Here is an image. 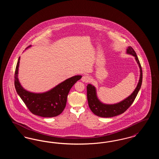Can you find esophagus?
<instances>
[{
    "instance_id": "1",
    "label": "esophagus",
    "mask_w": 159,
    "mask_h": 159,
    "mask_svg": "<svg viewBox=\"0 0 159 159\" xmlns=\"http://www.w3.org/2000/svg\"><path fill=\"white\" fill-rule=\"evenodd\" d=\"M81 80H82V81L83 82L88 83V82L89 81V76H88V75H83V76H82Z\"/></svg>"
}]
</instances>
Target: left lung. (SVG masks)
Here are the masks:
<instances>
[{"label":"left lung","instance_id":"left-lung-1","mask_svg":"<svg viewBox=\"0 0 159 159\" xmlns=\"http://www.w3.org/2000/svg\"><path fill=\"white\" fill-rule=\"evenodd\" d=\"M127 53L135 57L140 68V77L136 89L127 98L125 99L123 101L117 104L112 105L104 104L101 102L97 98L95 88L91 84H88L87 86V98L89 107L92 113L99 117H111L123 113L132 104L141 88L143 82V70L141 64L135 51L131 46H129L127 49Z\"/></svg>","mask_w":159,"mask_h":159}]
</instances>
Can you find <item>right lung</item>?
<instances>
[{
    "label": "right lung",
    "mask_w": 159,
    "mask_h": 159,
    "mask_svg": "<svg viewBox=\"0 0 159 159\" xmlns=\"http://www.w3.org/2000/svg\"><path fill=\"white\" fill-rule=\"evenodd\" d=\"M29 46L27 48L30 47ZM20 57L15 68L14 84L17 93L31 113L43 117H53L60 115L64 110L68 92L81 76L70 77L52 89L42 93H35L25 90L18 81V71Z\"/></svg>",
    "instance_id": "right-lung-1"
}]
</instances>
